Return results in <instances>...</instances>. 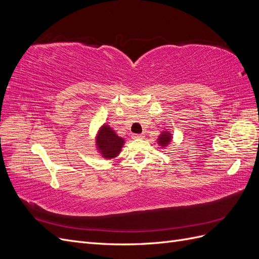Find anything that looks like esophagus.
Wrapping results in <instances>:
<instances>
[{"label": "esophagus", "mask_w": 259, "mask_h": 259, "mask_svg": "<svg viewBox=\"0 0 259 259\" xmlns=\"http://www.w3.org/2000/svg\"><path fill=\"white\" fill-rule=\"evenodd\" d=\"M133 139H143L144 134H133Z\"/></svg>", "instance_id": "obj_1"}]
</instances>
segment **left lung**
<instances>
[{"mask_svg":"<svg viewBox=\"0 0 259 259\" xmlns=\"http://www.w3.org/2000/svg\"><path fill=\"white\" fill-rule=\"evenodd\" d=\"M171 140V134L168 132H162L161 135L158 138V144L163 148L167 146Z\"/></svg>","mask_w":259,"mask_h":259,"instance_id":"8db88e82","label":"left lung"}]
</instances>
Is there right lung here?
<instances>
[{
	"mask_svg": "<svg viewBox=\"0 0 259 259\" xmlns=\"http://www.w3.org/2000/svg\"><path fill=\"white\" fill-rule=\"evenodd\" d=\"M124 145V139L115 134V132L104 124L100 127L98 135L96 137V146L98 151L103 154L106 159H112L120 153Z\"/></svg>",
	"mask_w": 259,
	"mask_h": 259,
	"instance_id": "1",
	"label": "right lung"
}]
</instances>
